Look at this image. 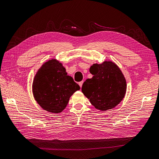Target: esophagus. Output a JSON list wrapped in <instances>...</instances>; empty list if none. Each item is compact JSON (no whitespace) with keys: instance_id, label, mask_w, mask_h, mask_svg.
Returning <instances> with one entry per match:
<instances>
[{"instance_id":"34e87169","label":"esophagus","mask_w":159,"mask_h":159,"mask_svg":"<svg viewBox=\"0 0 159 159\" xmlns=\"http://www.w3.org/2000/svg\"><path fill=\"white\" fill-rule=\"evenodd\" d=\"M83 84H84V81H81L79 82V85L80 86V87H81V88L82 85H83Z\"/></svg>"}]
</instances>
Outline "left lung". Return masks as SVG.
Segmentation results:
<instances>
[{
  "label": "left lung",
  "instance_id": "1",
  "mask_svg": "<svg viewBox=\"0 0 159 159\" xmlns=\"http://www.w3.org/2000/svg\"><path fill=\"white\" fill-rule=\"evenodd\" d=\"M93 75L82 85L81 91L91 104L100 111L114 108L123 100L126 81L119 66L111 61L93 64L89 69Z\"/></svg>",
  "mask_w": 159,
  "mask_h": 159
}]
</instances>
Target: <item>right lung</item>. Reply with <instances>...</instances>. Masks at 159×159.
Listing matches in <instances>:
<instances>
[{
  "label": "right lung",
  "instance_id": "1",
  "mask_svg": "<svg viewBox=\"0 0 159 159\" xmlns=\"http://www.w3.org/2000/svg\"><path fill=\"white\" fill-rule=\"evenodd\" d=\"M80 87L68 75L65 68L55 59L45 62L33 82V93L42 108L59 113L66 107L70 98Z\"/></svg>",
  "mask_w": 159,
  "mask_h": 159
}]
</instances>
